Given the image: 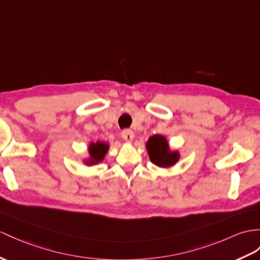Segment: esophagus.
I'll return each instance as SVG.
<instances>
[{"mask_svg":"<svg viewBox=\"0 0 260 260\" xmlns=\"http://www.w3.org/2000/svg\"><path fill=\"white\" fill-rule=\"evenodd\" d=\"M121 136H122L123 140L125 142H131L132 140H134V138H135V134L131 130H129V129H124L121 132Z\"/></svg>","mask_w":260,"mask_h":260,"instance_id":"obj_1","label":"esophagus"}]
</instances>
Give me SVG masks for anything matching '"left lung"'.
Masks as SVG:
<instances>
[{"label":"left lung","mask_w":260,"mask_h":260,"mask_svg":"<svg viewBox=\"0 0 260 260\" xmlns=\"http://www.w3.org/2000/svg\"><path fill=\"white\" fill-rule=\"evenodd\" d=\"M145 148L150 161L162 169L174 167L181 157L180 152L171 149L168 139L161 135L151 136L145 142Z\"/></svg>","instance_id":"1"}]
</instances>
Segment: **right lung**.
<instances>
[{"label": "right lung", "mask_w": 260, "mask_h": 260, "mask_svg": "<svg viewBox=\"0 0 260 260\" xmlns=\"http://www.w3.org/2000/svg\"><path fill=\"white\" fill-rule=\"evenodd\" d=\"M110 148V144L108 142L105 141H100L97 140L96 142H90L88 144L87 151H88V155L82 159V163L87 167H92V166H97V164L101 163L108 153Z\"/></svg>", "instance_id": "add662e5"}]
</instances>
